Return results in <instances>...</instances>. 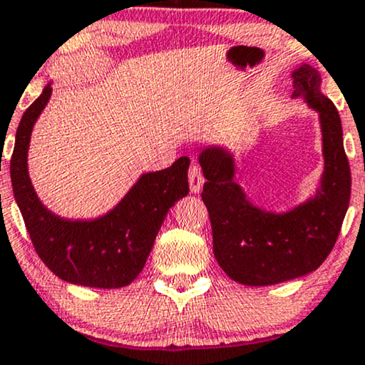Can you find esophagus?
<instances>
[{"mask_svg":"<svg viewBox=\"0 0 365 365\" xmlns=\"http://www.w3.org/2000/svg\"><path fill=\"white\" fill-rule=\"evenodd\" d=\"M187 179H189V189H191V192H194V194L200 192L202 184H205V176H202L200 165L194 164V163L189 165Z\"/></svg>","mask_w":365,"mask_h":365,"instance_id":"obj_1","label":"esophagus"}]
</instances>
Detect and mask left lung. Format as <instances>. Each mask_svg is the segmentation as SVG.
<instances>
[{"mask_svg":"<svg viewBox=\"0 0 365 365\" xmlns=\"http://www.w3.org/2000/svg\"><path fill=\"white\" fill-rule=\"evenodd\" d=\"M292 77V97L302 96L320 113L325 171L314 200L283 215L267 212L246 200L233 181L230 153L210 148L200 155L212 252L226 275L243 285H275L319 268L332 252L349 207L352 181L337 108L320 92L322 78L310 65H302Z\"/></svg>","mask_w":365,"mask_h":365,"instance_id":"obj_1","label":"left lung"}]
</instances>
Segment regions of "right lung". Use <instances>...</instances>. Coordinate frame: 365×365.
I'll list each match as a JSON object with an SVG mask.
<instances>
[{"label": "right lung", "instance_id": "right-lung-1", "mask_svg": "<svg viewBox=\"0 0 365 365\" xmlns=\"http://www.w3.org/2000/svg\"><path fill=\"white\" fill-rule=\"evenodd\" d=\"M50 96L46 85L23 113L9 164L13 192L33 248L65 282L96 288L129 285L144 268L169 207L189 192V159L184 155L164 171L144 174L115 210L98 220H61L38 200L26 169L33 124Z\"/></svg>", "mask_w": 365, "mask_h": 365}]
</instances>
